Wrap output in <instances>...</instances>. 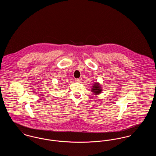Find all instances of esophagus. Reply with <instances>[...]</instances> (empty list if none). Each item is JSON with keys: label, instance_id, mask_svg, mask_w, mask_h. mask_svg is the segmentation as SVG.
<instances>
[{"label": "esophagus", "instance_id": "obj_1", "mask_svg": "<svg viewBox=\"0 0 156 156\" xmlns=\"http://www.w3.org/2000/svg\"><path fill=\"white\" fill-rule=\"evenodd\" d=\"M75 81L76 82H81L82 81L81 78H76V79H75Z\"/></svg>", "mask_w": 156, "mask_h": 156}]
</instances>
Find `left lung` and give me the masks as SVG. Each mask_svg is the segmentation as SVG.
<instances>
[{
  "label": "left lung",
  "mask_w": 156,
  "mask_h": 156,
  "mask_svg": "<svg viewBox=\"0 0 156 156\" xmlns=\"http://www.w3.org/2000/svg\"><path fill=\"white\" fill-rule=\"evenodd\" d=\"M103 88L101 84L99 82L94 83L91 88V91L94 94V95H99L101 93H102Z\"/></svg>",
  "instance_id": "8db88e82"
}]
</instances>
